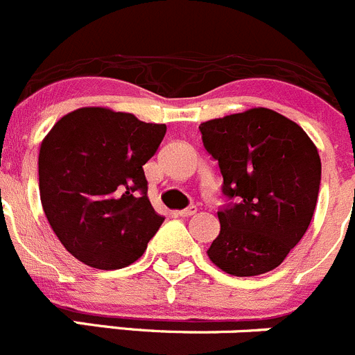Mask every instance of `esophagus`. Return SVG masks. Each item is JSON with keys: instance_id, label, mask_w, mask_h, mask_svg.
<instances>
[{"instance_id": "34e87169", "label": "esophagus", "mask_w": 355, "mask_h": 355, "mask_svg": "<svg viewBox=\"0 0 355 355\" xmlns=\"http://www.w3.org/2000/svg\"><path fill=\"white\" fill-rule=\"evenodd\" d=\"M178 214L183 216V218H187V216H193L197 214V207H195V205H190V207L183 209V211H178Z\"/></svg>"}]
</instances>
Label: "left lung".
<instances>
[{
	"mask_svg": "<svg viewBox=\"0 0 355 355\" xmlns=\"http://www.w3.org/2000/svg\"><path fill=\"white\" fill-rule=\"evenodd\" d=\"M218 160L228 204L207 254L223 272L252 277L277 268L302 241L315 211L320 158L305 130L266 107L200 123Z\"/></svg>",
	"mask_w": 355,
	"mask_h": 355,
	"instance_id": "8db88e82",
	"label": "left lung"
}]
</instances>
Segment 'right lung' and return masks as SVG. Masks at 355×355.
<instances>
[{
  "mask_svg": "<svg viewBox=\"0 0 355 355\" xmlns=\"http://www.w3.org/2000/svg\"><path fill=\"white\" fill-rule=\"evenodd\" d=\"M167 127L107 107H80L60 118L40 148V197L67 252L99 270L143 256L164 223L148 198L143 165Z\"/></svg>",
  "mask_w": 355,
  "mask_h": 355,
  "instance_id": "add662e5",
  "label": "right lung"
}]
</instances>
